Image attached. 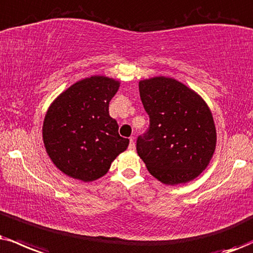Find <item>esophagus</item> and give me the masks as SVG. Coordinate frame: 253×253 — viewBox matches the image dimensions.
Wrapping results in <instances>:
<instances>
[{
    "label": "esophagus",
    "mask_w": 253,
    "mask_h": 253,
    "mask_svg": "<svg viewBox=\"0 0 253 253\" xmlns=\"http://www.w3.org/2000/svg\"><path fill=\"white\" fill-rule=\"evenodd\" d=\"M136 148V144H135V139H133V137L130 138V143H129V149L130 150H135Z\"/></svg>",
    "instance_id": "obj_1"
}]
</instances>
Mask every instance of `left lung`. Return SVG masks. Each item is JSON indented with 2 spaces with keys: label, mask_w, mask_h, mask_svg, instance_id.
Returning a JSON list of instances; mask_svg holds the SVG:
<instances>
[{
  "label": "left lung",
  "mask_w": 253,
  "mask_h": 253,
  "mask_svg": "<svg viewBox=\"0 0 253 253\" xmlns=\"http://www.w3.org/2000/svg\"><path fill=\"white\" fill-rule=\"evenodd\" d=\"M149 127L137 137V154L162 183H186L202 173L216 149L211 111L195 91L169 77L139 82Z\"/></svg>",
  "instance_id": "8db88e82"
}]
</instances>
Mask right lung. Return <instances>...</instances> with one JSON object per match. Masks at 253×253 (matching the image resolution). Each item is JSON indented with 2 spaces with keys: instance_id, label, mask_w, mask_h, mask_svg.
Masks as SVG:
<instances>
[{
  "instance_id": "obj_1",
  "label": "right lung",
  "mask_w": 253,
  "mask_h": 253,
  "mask_svg": "<svg viewBox=\"0 0 253 253\" xmlns=\"http://www.w3.org/2000/svg\"><path fill=\"white\" fill-rule=\"evenodd\" d=\"M120 83L91 76L61 93L46 112L43 142L49 157L71 178L91 182L104 176L111 162L129 145L109 115Z\"/></svg>"
}]
</instances>
